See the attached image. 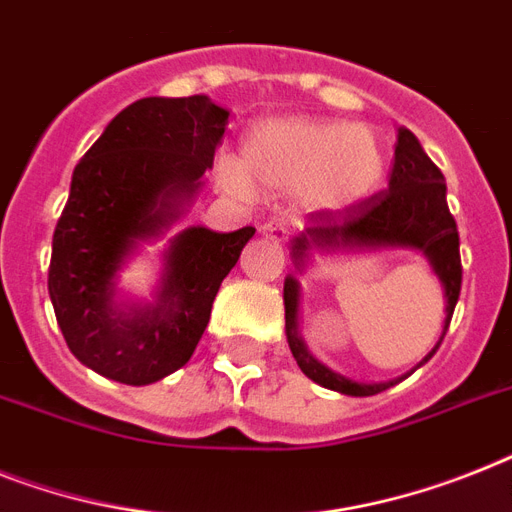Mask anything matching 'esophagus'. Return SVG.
<instances>
[{
  "label": "esophagus",
  "mask_w": 512,
  "mask_h": 512,
  "mask_svg": "<svg viewBox=\"0 0 512 512\" xmlns=\"http://www.w3.org/2000/svg\"><path fill=\"white\" fill-rule=\"evenodd\" d=\"M260 234L268 236V239H273V242L284 244L286 239H289V226H286L284 220H265L263 226H260Z\"/></svg>",
  "instance_id": "1"
}]
</instances>
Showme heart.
I'll return each instance as SVG.
<instances>
[{
  "mask_svg": "<svg viewBox=\"0 0 512 512\" xmlns=\"http://www.w3.org/2000/svg\"><path fill=\"white\" fill-rule=\"evenodd\" d=\"M386 144L376 128L313 115L257 120L242 141V157L223 155L215 176L239 197L294 194L313 213H350L384 189Z\"/></svg>",
  "mask_w": 512,
  "mask_h": 512,
  "instance_id": "1",
  "label": "heart"
}]
</instances>
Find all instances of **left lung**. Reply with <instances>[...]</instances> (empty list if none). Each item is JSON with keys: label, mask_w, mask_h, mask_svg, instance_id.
<instances>
[{"label": "left lung", "mask_w": 512, "mask_h": 512, "mask_svg": "<svg viewBox=\"0 0 512 512\" xmlns=\"http://www.w3.org/2000/svg\"><path fill=\"white\" fill-rule=\"evenodd\" d=\"M373 248H415L430 260L435 275L440 278L445 292V321L443 336L429 356L413 372L403 374L392 382H355L331 372L317 358L309 355L304 340L298 334L297 272L312 259L313 251H372ZM294 273L284 278V310H286V342L294 360L310 381L326 386L331 392L350 394V397H373L386 392L389 386L400 384L402 378L426 365L439 350L450 318L455 313L460 297V239L455 218L447 207V184L442 170L436 168L431 157L423 152L421 141L413 131L397 128V147H394V168L389 178V191H381L363 207L350 213L315 215L313 226L292 239Z\"/></svg>", "instance_id": "left-lung-1"}]
</instances>
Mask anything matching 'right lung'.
Here are the masks:
<instances>
[{
    "instance_id": "1",
    "label": "right lung",
    "mask_w": 512,
    "mask_h": 512,
    "mask_svg": "<svg viewBox=\"0 0 512 512\" xmlns=\"http://www.w3.org/2000/svg\"><path fill=\"white\" fill-rule=\"evenodd\" d=\"M228 115L205 94L144 97L107 123L73 170L49 299L70 352L99 376L147 386L189 363L223 278L255 236L252 226H189L160 252L152 299L120 289L141 247L168 236L197 202Z\"/></svg>"
}]
</instances>
